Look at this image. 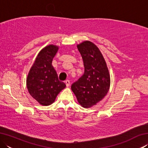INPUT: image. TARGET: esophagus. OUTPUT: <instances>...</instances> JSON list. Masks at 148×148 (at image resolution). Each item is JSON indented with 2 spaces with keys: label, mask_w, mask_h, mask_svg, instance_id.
I'll use <instances>...</instances> for the list:
<instances>
[{
  "label": "esophagus",
  "mask_w": 148,
  "mask_h": 148,
  "mask_svg": "<svg viewBox=\"0 0 148 148\" xmlns=\"http://www.w3.org/2000/svg\"><path fill=\"white\" fill-rule=\"evenodd\" d=\"M65 84H66V87H69L70 86V80L66 79V81H65Z\"/></svg>",
  "instance_id": "obj_1"
}]
</instances>
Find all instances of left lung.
Returning a JSON list of instances; mask_svg holds the SVG:
<instances>
[{"label":"left lung","instance_id":"left-lung-1","mask_svg":"<svg viewBox=\"0 0 148 148\" xmlns=\"http://www.w3.org/2000/svg\"><path fill=\"white\" fill-rule=\"evenodd\" d=\"M84 65V73L72 84L71 89L82 107L90 108L106 96L110 86L106 62L96 45L84 41L77 45Z\"/></svg>","mask_w":148,"mask_h":148}]
</instances>
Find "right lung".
<instances>
[{
  "mask_svg": "<svg viewBox=\"0 0 148 148\" xmlns=\"http://www.w3.org/2000/svg\"><path fill=\"white\" fill-rule=\"evenodd\" d=\"M58 49V46L51 44L42 49L27 76V87L29 92L43 106L53 103L57 95L66 87L64 82L59 81L52 66V61Z\"/></svg>",
  "mask_w": 148,
  "mask_h": 148,
  "instance_id": "1",
  "label": "right lung"
}]
</instances>
